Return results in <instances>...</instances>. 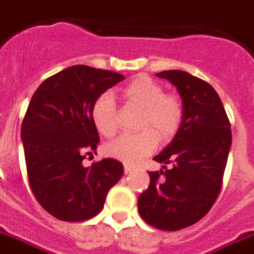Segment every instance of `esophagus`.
Returning <instances> with one entry per match:
<instances>
[{
	"label": "esophagus",
	"mask_w": 254,
	"mask_h": 254,
	"mask_svg": "<svg viewBox=\"0 0 254 254\" xmlns=\"http://www.w3.org/2000/svg\"><path fill=\"white\" fill-rule=\"evenodd\" d=\"M131 172H133V168H131L130 165H125V173L129 174L131 173Z\"/></svg>",
	"instance_id": "obj_1"
}]
</instances>
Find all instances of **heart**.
Returning a JSON list of instances; mask_svg holds the SVG:
<instances>
[{
  "label": "heart",
  "mask_w": 254,
  "mask_h": 254,
  "mask_svg": "<svg viewBox=\"0 0 254 254\" xmlns=\"http://www.w3.org/2000/svg\"><path fill=\"white\" fill-rule=\"evenodd\" d=\"M121 94L127 102L142 109L138 127L145 130L120 135L106 145L105 150L110 157L133 165L156 149L158 142L156 132L161 138H168L176 133L183 120V105L177 97L165 94L161 85L145 75L137 77L124 86ZM92 120L98 133L104 137H112L116 133V101L110 93L101 94L93 104Z\"/></svg>",
  "instance_id": "obj_1"
}]
</instances>
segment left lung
Returning <instances> with one entry per match:
<instances>
[{"label": "left lung", "mask_w": 254, "mask_h": 254, "mask_svg": "<svg viewBox=\"0 0 254 254\" xmlns=\"http://www.w3.org/2000/svg\"><path fill=\"white\" fill-rule=\"evenodd\" d=\"M156 75L177 88L183 120L173 140L153 157L162 169L149 172L138 212L157 229L180 230L200 221L218 197L232 131L221 100L208 82L183 70Z\"/></svg>", "instance_id": "8db88e82"}]
</instances>
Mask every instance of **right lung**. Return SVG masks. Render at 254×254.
I'll return each mask as SVG.
<instances>
[{
	"label": "right lung",
	"instance_id": "right-lung-1",
	"mask_svg": "<svg viewBox=\"0 0 254 254\" xmlns=\"http://www.w3.org/2000/svg\"><path fill=\"white\" fill-rule=\"evenodd\" d=\"M123 80L116 71L74 65L44 81L30 100L21 127L29 184L42 208L61 221L94 217L123 177L114 158L82 165L100 142L93 104Z\"/></svg>",
	"mask_w": 254,
	"mask_h": 254
}]
</instances>
